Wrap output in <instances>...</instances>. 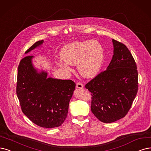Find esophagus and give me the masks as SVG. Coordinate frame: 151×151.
<instances>
[{"label": "esophagus", "mask_w": 151, "mask_h": 151, "mask_svg": "<svg viewBox=\"0 0 151 151\" xmlns=\"http://www.w3.org/2000/svg\"><path fill=\"white\" fill-rule=\"evenodd\" d=\"M76 88H78V89H82L83 88V85L81 83L79 82L78 83L76 84Z\"/></svg>", "instance_id": "esophagus-1"}]
</instances>
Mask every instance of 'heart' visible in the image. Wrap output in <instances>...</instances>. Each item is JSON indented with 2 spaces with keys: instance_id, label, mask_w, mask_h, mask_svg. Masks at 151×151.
I'll return each mask as SVG.
<instances>
[{
  "instance_id": "obj_1",
  "label": "heart",
  "mask_w": 151,
  "mask_h": 151,
  "mask_svg": "<svg viewBox=\"0 0 151 151\" xmlns=\"http://www.w3.org/2000/svg\"><path fill=\"white\" fill-rule=\"evenodd\" d=\"M61 59L56 63L60 68L71 70L68 65H77L78 70L83 77L90 78L98 73L103 61L102 46L96 40L75 42L61 49Z\"/></svg>"
}]
</instances>
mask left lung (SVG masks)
<instances>
[{"instance_id":"8db88e82","label":"left lung","mask_w":151,"mask_h":151,"mask_svg":"<svg viewBox=\"0 0 151 151\" xmlns=\"http://www.w3.org/2000/svg\"><path fill=\"white\" fill-rule=\"evenodd\" d=\"M114 55L107 70L85 85L91 94L93 114L103 122L110 123L124 117L138 90L137 65L130 51L113 39Z\"/></svg>"}]
</instances>
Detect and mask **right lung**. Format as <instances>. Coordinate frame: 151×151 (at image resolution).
Here are the masks:
<instances>
[{"instance_id": "right-lung-1", "label": "right lung", "mask_w": 151, "mask_h": 151, "mask_svg": "<svg viewBox=\"0 0 151 151\" xmlns=\"http://www.w3.org/2000/svg\"><path fill=\"white\" fill-rule=\"evenodd\" d=\"M43 42V40L35 42L25 53ZM32 55L26 56L18 67L16 93L22 111L38 126L58 127L66 118L76 84L70 80L48 78L46 72L37 73L32 66Z\"/></svg>"}]
</instances>
